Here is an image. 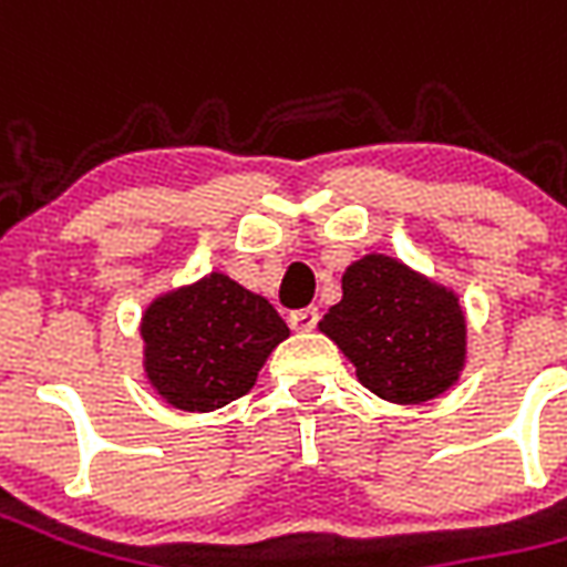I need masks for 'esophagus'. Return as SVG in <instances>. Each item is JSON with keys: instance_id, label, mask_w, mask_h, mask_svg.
I'll use <instances>...</instances> for the list:
<instances>
[{"instance_id": "obj_1", "label": "esophagus", "mask_w": 567, "mask_h": 567, "mask_svg": "<svg viewBox=\"0 0 567 567\" xmlns=\"http://www.w3.org/2000/svg\"><path fill=\"white\" fill-rule=\"evenodd\" d=\"M288 321H291V328H295V331H300V333L316 331V324H319V309H316V307L295 309V312L288 316Z\"/></svg>"}]
</instances>
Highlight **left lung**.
I'll return each mask as SVG.
<instances>
[{
  "mask_svg": "<svg viewBox=\"0 0 567 567\" xmlns=\"http://www.w3.org/2000/svg\"><path fill=\"white\" fill-rule=\"evenodd\" d=\"M319 328L382 401H431L464 368L467 328L458 297L385 255H368L346 270L343 300Z\"/></svg>",
  "mask_w": 567,
  "mask_h": 567,
  "instance_id": "left-lung-1",
  "label": "left lung"
}]
</instances>
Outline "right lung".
I'll list each match as a JSON object with an SVG mask.
<instances>
[{
  "instance_id": "1",
  "label": "right lung",
  "mask_w": 567,
  "mask_h": 567,
  "mask_svg": "<svg viewBox=\"0 0 567 567\" xmlns=\"http://www.w3.org/2000/svg\"><path fill=\"white\" fill-rule=\"evenodd\" d=\"M285 337L288 324L270 300L224 272L157 297L142 316L145 373L163 401L185 413L243 398Z\"/></svg>"
}]
</instances>
